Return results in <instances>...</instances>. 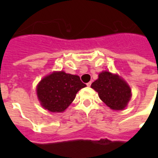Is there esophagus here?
<instances>
[{
  "label": "esophagus",
  "instance_id": "obj_1",
  "mask_svg": "<svg viewBox=\"0 0 158 158\" xmlns=\"http://www.w3.org/2000/svg\"><path fill=\"white\" fill-rule=\"evenodd\" d=\"M86 85H87L88 87H90V86H91V85H92V82H91V81H89V83H87V84H86Z\"/></svg>",
  "mask_w": 158,
  "mask_h": 158
}]
</instances>
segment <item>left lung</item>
<instances>
[{
  "label": "left lung",
  "instance_id": "8db88e82",
  "mask_svg": "<svg viewBox=\"0 0 158 158\" xmlns=\"http://www.w3.org/2000/svg\"><path fill=\"white\" fill-rule=\"evenodd\" d=\"M91 87L98 93L100 100L114 110H122L126 107L131 96V90L127 82L118 75L102 72Z\"/></svg>",
  "mask_w": 158,
  "mask_h": 158
}]
</instances>
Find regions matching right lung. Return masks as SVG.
<instances>
[{
  "instance_id": "right-lung-1",
  "label": "right lung",
  "mask_w": 158,
  "mask_h": 158,
  "mask_svg": "<svg viewBox=\"0 0 158 158\" xmlns=\"http://www.w3.org/2000/svg\"><path fill=\"white\" fill-rule=\"evenodd\" d=\"M85 84L77 75L63 71L54 72L44 77L37 86L38 98L45 109L52 112L65 111Z\"/></svg>"
}]
</instances>
